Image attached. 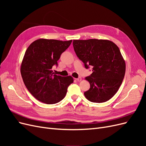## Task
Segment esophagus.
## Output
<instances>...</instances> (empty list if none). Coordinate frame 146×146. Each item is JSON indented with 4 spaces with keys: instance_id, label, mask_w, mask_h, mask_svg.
Returning a JSON list of instances; mask_svg holds the SVG:
<instances>
[{
    "instance_id": "obj_1",
    "label": "esophagus",
    "mask_w": 146,
    "mask_h": 146,
    "mask_svg": "<svg viewBox=\"0 0 146 146\" xmlns=\"http://www.w3.org/2000/svg\"><path fill=\"white\" fill-rule=\"evenodd\" d=\"M76 80L77 81V82H81L82 81V78L81 77H78V78H76Z\"/></svg>"
}]
</instances>
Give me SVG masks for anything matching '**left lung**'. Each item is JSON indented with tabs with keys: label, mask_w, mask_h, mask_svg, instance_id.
Listing matches in <instances>:
<instances>
[{
	"label": "left lung",
	"mask_w": 146,
	"mask_h": 146,
	"mask_svg": "<svg viewBox=\"0 0 146 146\" xmlns=\"http://www.w3.org/2000/svg\"><path fill=\"white\" fill-rule=\"evenodd\" d=\"M78 58L85 68L92 66V73L85 80L90 90L84 92L92 102L102 103L110 100L117 92L125 73V62L119 47L107 39H90L73 40Z\"/></svg>",
	"instance_id": "8db88e82"
}]
</instances>
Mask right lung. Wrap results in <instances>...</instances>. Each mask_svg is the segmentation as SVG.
<instances>
[{"mask_svg":"<svg viewBox=\"0 0 146 146\" xmlns=\"http://www.w3.org/2000/svg\"><path fill=\"white\" fill-rule=\"evenodd\" d=\"M72 41L41 38L26 50L21 65V76L26 88L39 101L46 104L59 102L74 82L70 76H57L52 69L53 66L58 65L57 61Z\"/></svg>","mask_w":146,"mask_h":146,"instance_id":"obj_1","label":"right lung"}]
</instances>
